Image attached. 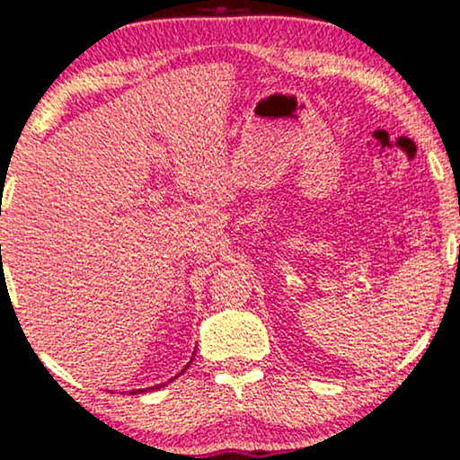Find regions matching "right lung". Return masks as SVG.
I'll use <instances>...</instances> for the list:
<instances>
[{
	"label": "right lung",
	"mask_w": 460,
	"mask_h": 460,
	"mask_svg": "<svg viewBox=\"0 0 460 460\" xmlns=\"http://www.w3.org/2000/svg\"><path fill=\"white\" fill-rule=\"evenodd\" d=\"M156 387H161V385H156ZM150 389H155V387H150Z\"/></svg>",
	"instance_id": "right-lung-1"
}]
</instances>
